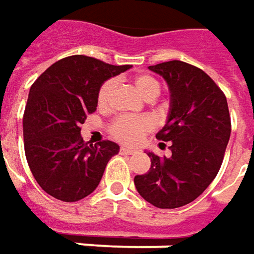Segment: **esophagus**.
Wrapping results in <instances>:
<instances>
[{
    "label": "esophagus",
    "instance_id": "esophagus-1",
    "mask_svg": "<svg viewBox=\"0 0 254 254\" xmlns=\"http://www.w3.org/2000/svg\"><path fill=\"white\" fill-rule=\"evenodd\" d=\"M119 150H121V153H127V155H130V153H133V152H135L132 148H127V146H122Z\"/></svg>",
    "mask_w": 254,
    "mask_h": 254
}]
</instances>
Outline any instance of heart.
I'll list each match as a JSON object with an SVG mask.
<instances>
[{
  "label": "heart",
  "mask_w": 254,
  "mask_h": 254,
  "mask_svg": "<svg viewBox=\"0 0 254 254\" xmlns=\"http://www.w3.org/2000/svg\"><path fill=\"white\" fill-rule=\"evenodd\" d=\"M114 85H115L114 79H106L105 82H102V85L99 86L98 95H96V102H98L99 108H105L108 105V99L114 89ZM133 85L139 94L148 101L159 95V82L152 75H148V73L136 75L133 78ZM152 127H153V124L148 116H136V118L119 116L115 121H112V124L109 125V133L116 140L132 145L143 138L145 133H148L152 129Z\"/></svg>",
  "instance_id": "heart-1"
}]
</instances>
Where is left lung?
<instances>
[{
	"mask_svg": "<svg viewBox=\"0 0 254 254\" xmlns=\"http://www.w3.org/2000/svg\"><path fill=\"white\" fill-rule=\"evenodd\" d=\"M149 69L171 89V114L156 138L171 143L172 156L149 152L150 169L133 182L146 202L175 209L193 202L216 178L230 138V114L223 91L200 68L169 61Z\"/></svg>",
	"mask_w": 254,
	"mask_h": 254,
	"instance_id": "obj_1",
	"label": "left lung"
}]
</instances>
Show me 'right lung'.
<instances>
[{
  "mask_svg": "<svg viewBox=\"0 0 254 254\" xmlns=\"http://www.w3.org/2000/svg\"><path fill=\"white\" fill-rule=\"evenodd\" d=\"M129 68L72 55L52 64L32 83L22 119L24 149L35 181L52 197L76 202L91 194L119 152L111 140L83 142L81 125L96 111L102 82Z\"/></svg>",
  "mask_w": 254,
  "mask_h": 254,
  "instance_id": "right-lung-1",
  "label": "right lung"
}]
</instances>
